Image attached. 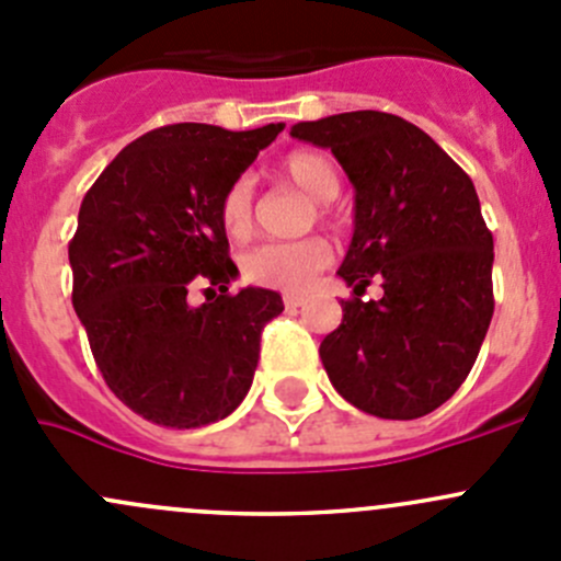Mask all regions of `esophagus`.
Wrapping results in <instances>:
<instances>
[{
  "label": "esophagus",
  "mask_w": 561,
  "mask_h": 561,
  "mask_svg": "<svg viewBox=\"0 0 561 561\" xmlns=\"http://www.w3.org/2000/svg\"><path fill=\"white\" fill-rule=\"evenodd\" d=\"M282 301H285V307H301L304 304V298L298 296V293H285V296H282Z\"/></svg>",
  "instance_id": "obj_1"
}]
</instances>
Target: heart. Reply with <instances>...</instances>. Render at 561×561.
Wrapping results in <instances>:
<instances>
[{"instance_id":"1","label":"heart","mask_w":561,"mask_h":561,"mask_svg":"<svg viewBox=\"0 0 561 561\" xmlns=\"http://www.w3.org/2000/svg\"><path fill=\"white\" fill-rule=\"evenodd\" d=\"M276 173L296 184L314 201L328 203L342 190L336 165L322 151L298 149L279 162ZM219 222L230 239H244L252 230V181L239 179L228 186L219 203ZM331 260V247L322 239H304L293 244H263L247 254L241 274L260 287H274L285 293H301L312 285L314 274Z\"/></svg>"}]
</instances>
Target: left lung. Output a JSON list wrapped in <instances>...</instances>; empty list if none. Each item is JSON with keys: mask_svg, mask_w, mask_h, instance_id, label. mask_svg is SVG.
<instances>
[{"mask_svg": "<svg viewBox=\"0 0 561 561\" xmlns=\"http://www.w3.org/2000/svg\"><path fill=\"white\" fill-rule=\"evenodd\" d=\"M290 135L331 149L355 190L353 241L336 271L355 298L320 344L328 380L369 415H428L467 380L494 314V239L472 179L393 113H336ZM371 278L383 298L360 302Z\"/></svg>", "mask_w": 561, "mask_h": 561, "instance_id": "1", "label": "left lung"}]
</instances>
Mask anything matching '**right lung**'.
I'll return each instance as SVG.
<instances>
[{
  "mask_svg": "<svg viewBox=\"0 0 561 561\" xmlns=\"http://www.w3.org/2000/svg\"><path fill=\"white\" fill-rule=\"evenodd\" d=\"M285 124L230 133L168 124L124 146L78 211L72 307L107 388L168 428L228 417L244 401L265 322L285 309L265 287L228 293L219 203ZM207 285V304L185 298Z\"/></svg>",
  "mask_w": 561,
  "mask_h": 561,
  "instance_id": "add662e5",
  "label": "right lung"
}]
</instances>
